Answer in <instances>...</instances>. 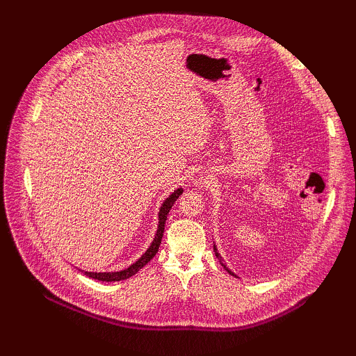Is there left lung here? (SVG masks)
<instances>
[{"instance_id": "obj_1", "label": "left lung", "mask_w": 356, "mask_h": 356, "mask_svg": "<svg viewBox=\"0 0 356 356\" xmlns=\"http://www.w3.org/2000/svg\"><path fill=\"white\" fill-rule=\"evenodd\" d=\"M213 248H215V247H213ZM215 254H216V257H218V259H219V263H220V266H222L223 268H225V270H227V271H228L229 274H232V275H234V273H232L231 270H228V268H227V266H225V263H223V259H222L220 254H218V252H216V248H215Z\"/></svg>"}]
</instances>
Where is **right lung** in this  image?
Listing matches in <instances>:
<instances>
[{"mask_svg": "<svg viewBox=\"0 0 356 356\" xmlns=\"http://www.w3.org/2000/svg\"><path fill=\"white\" fill-rule=\"evenodd\" d=\"M181 193H183V189H177L163 202L160 212H159V228H157L154 241L152 242V245L147 248V251L141 255V258L138 261H136L134 264H131L128 268H125L122 271H115V273H90V271H85V274L90 278H93V280H99V282H108L109 283V282H121V280H127L129 277H133L136 273H138L148 263V261H152L153 257L157 254L159 247L161 244V238H163V232H164V223H165L167 215H168V212H170L176 199Z\"/></svg>", "mask_w": 356, "mask_h": 356, "instance_id": "1", "label": "right lung"}]
</instances>
